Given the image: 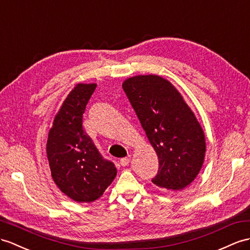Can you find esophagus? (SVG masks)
I'll use <instances>...</instances> for the list:
<instances>
[{"label": "esophagus", "instance_id": "esophagus-1", "mask_svg": "<svg viewBox=\"0 0 250 250\" xmlns=\"http://www.w3.org/2000/svg\"><path fill=\"white\" fill-rule=\"evenodd\" d=\"M129 162H130V157L129 156L128 157H125V158H122V159L120 160V163H121L122 167L128 166Z\"/></svg>", "mask_w": 250, "mask_h": 250}]
</instances>
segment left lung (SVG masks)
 Segmentation results:
<instances>
[{
	"label": "left lung",
	"mask_w": 250,
	"mask_h": 250,
	"mask_svg": "<svg viewBox=\"0 0 250 250\" xmlns=\"http://www.w3.org/2000/svg\"><path fill=\"white\" fill-rule=\"evenodd\" d=\"M159 159L153 184L179 191L203 167L206 140L202 126L173 84L158 75H138L122 84Z\"/></svg>",
	"instance_id": "1"
}]
</instances>
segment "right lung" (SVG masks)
<instances>
[{"instance_id": "obj_1", "label": "right lung", "mask_w": 250, "mask_h": 250, "mask_svg": "<svg viewBox=\"0 0 250 250\" xmlns=\"http://www.w3.org/2000/svg\"><path fill=\"white\" fill-rule=\"evenodd\" d=\"M96 83H77L55 115L48 131L46 155L55 184L77 203L100 198L117 176L83 130V114Z\"/></svg>"}]
</instances>
